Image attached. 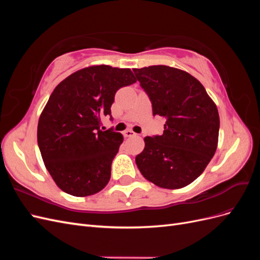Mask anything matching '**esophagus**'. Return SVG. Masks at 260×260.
<instances>
[{"label":"esophagus","mask_w":260,"mask_h":260,"mask_svg":"<svg viewBox=\"0 0 260 260\" xmlns=\"http://www.w3.org/2000/svg\"><path fill=\"white\" fill-rule=\"evenodd\" d=\"M123 137L124 138H130V137H133V136H136V133L133 132L132 130H125V131H123Z\"/></svg>","instance_id":"obj_1"}]
</instances>
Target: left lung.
Instances as JSON below:
<instances>
[{"label": "left lung", "instance_id": "left-lung-1", "mask_svg": "<svg viewBox=\"0 0 260 260\" xmlns=\"http://www.w3.org/2000/svg\"><path fill=\"white\" fill-rule=\"evenodd\" d=\"M152 103L166 119L161 136L146 137L136 157L141 174L164 188L192 183L215 155L219 135L217 106L203 84L183 70L157 65L133 69Z\"/></svg>", "mask_w": 260, "mask_h": 260}]
</instances>
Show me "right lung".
I'll use <instances>...</instances> for the list:
<instances>
[{"instance_id":"1","label":"right lung","mask_w":260,"mask_h":260,"mask_svg":"<svg viewBox=\"0 0 260 260\" xmlns=\"http://www.w3.org/2000/svg\"><path fill=\"white\" fill-rule=\"evenodd\" d=\"M135 82L129 68L100 65L78 70L54 89L39 119L38 145L65 193L82 198L108 183L123 137L113 128L101 130V119L113 120L116 92Z\"/></svg>"}]
</instances>
